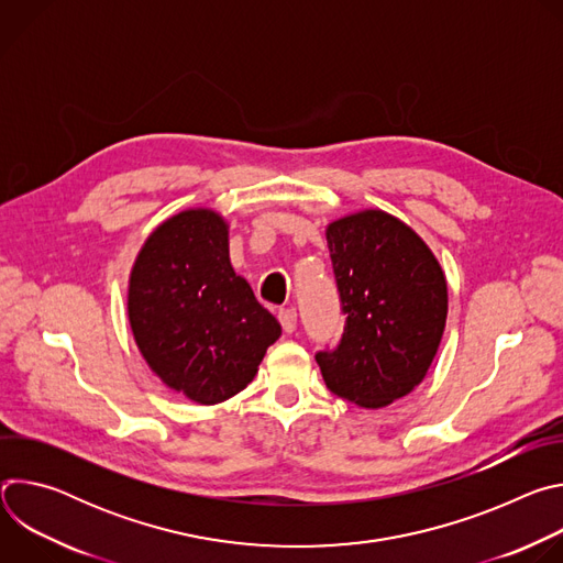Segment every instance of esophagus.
<instances>
[{
	"label": "esophagus",
	"instance_id": "obj_1",
	"mask_svg": "<svg viewBox=\"0 0 563 563\" xmlns=\"http://www.w3.org/2000/svg\"><path fill=\"white\" fill-rule=\"evenodd\" d=\"M278 320H280L283 330H285L287 334H291V332L296 330V320H298V313H296V309H294V307H283V309L278 311Z\"/></svg>",
	"mask_w": 563,
	"mask_h": 563
}]
</instances>
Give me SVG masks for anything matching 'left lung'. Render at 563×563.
I'll return each mask as SVG.
<instances>
[{
	"label": "left lung",
	"instance_id": "1",
	"mask_svg": "<svg viewBox=\"0 0 563 563\" xmlns=\"http://www.w3.org/2000/svg\"><path fill=\"white\" fill-rule=\"evenodd\" d=\"M345 330L316 354L325 385L361 408H385L428 374L448 318L445 274L406 222L365 209L328 224Z\"/></svg>",
	"mask_w": 563,
	"mask_h": 563
}]
</instances>
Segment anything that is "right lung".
<instances>
[{
  "label": "right lung",
  "instance_id": "right-lung-1",
  "mask_svg": "<svg viewBox=\"0 0 563 563\" xmlns=\"http://www.w3.org/2000/svg\"><path fill=\"white\" fill-rule=\"evenodd\" d=\"M129 323L146 365L200 406L245 389L283 330L229 261V224L187 209L146 238L129 278Z\"/></svg>",
  "mask_w": 563,
  "mask_h": 563
}]
</instances>
